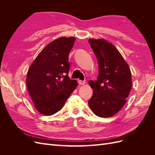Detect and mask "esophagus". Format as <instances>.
Returning a JSON list of instances; mask_svg holds the SVG:
<instances>
[{"label": "esophagus", "instance_id": "esophagus-1", "mask_svg": "<svg viewBox=\"0 0 155 155\" xmlns=\"http://www.w3.org/2000/svg\"><path fill=\"white\" fill-rule=\"evenodd\" d=\"M78 83L81 85H84V84L85 83V81H82V80H80V79H79V80H78Z\"/></svg>", "mask_w": 155, "mask_h": 155}]
</instances>
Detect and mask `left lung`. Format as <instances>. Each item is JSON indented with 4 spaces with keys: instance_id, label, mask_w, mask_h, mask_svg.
<instances>
[{
    "instance_id": "8db88e82",
    "label": "left lung",
    "mask_w": 155,
    "mask_h": 155,
    "mask_svg": "<svg viewBox=\"0 0 155 155\" xmlns=\"http://www.w3.org/2000/svg\"><path fill=\"white\" fill-rule=\"evenodd\" d=\"M88 43L99 65L97 81H89L93 94L88 105L96 115L111 117L127 102L132 87L130 70L119 51L106 40L90 39Z\"/></svg>"
}]
</instances>
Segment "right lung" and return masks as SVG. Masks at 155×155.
I'll list each match as a JSON object with an SVG mask.
<instances>
[{
	"mask_svg": "<svg viewBox=\"0 0 155 155\" xmlns=\"http://www.w3.org/2000/svg\"><path fill=\"white\" fill-rule=\"evenodd\" d=\"M76 39L59 37L42 50L27 73L26 86L35 109L51 116L60 110L78 86L68 74V54Z\"/></svg>",
	"mask_w": 155,
	"mask_h": 155,
	"instance_id": "1",
	"label": "right lung"
}]
</instances>
